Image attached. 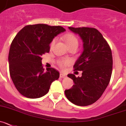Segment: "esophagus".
I'll return each mask as SVG.
<instances>
[{"label": "esophagus", "instance_id": "1", "mask_svg": "<svg viewBox=\"0 0 126 126\" xmlns=\"http://www.w3.org/2000/svg\"><path fill=\"white\" fill-rule=\"evenodd\" d=\"M60 77L62 78H64L66 77V75L65 74L62 73H61L60 75Z\"/></svg>", "mask_w": 126, "mask_h": 126}]
</instances>
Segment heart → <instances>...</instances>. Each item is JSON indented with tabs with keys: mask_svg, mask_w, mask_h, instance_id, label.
Returning <instances> with one entry per match:
<instances>
[{
	"mask_svg": "<svg viewBox=\"0 0 126 126\" xmlns=\"http://www.w3.org/2000/svg\"><path fill=\"white\" fill-rule=\"evenodd\" d=\"M63 38L66 44L68 47H71V46H76L78 47V40L77 37L75 36V35L72 33H67L63 36ZM56 40L53 39L51 43V46L53 45L54 43H55ZM70 64V61L68 60H62L58 61V64L61 67L64 66L68 65Z\"/></svg>",
	"mask_w": 126,
	"mask_h": 126,
	"instance_id": "obj_1",
	"label": "heart"
}]
</instances>
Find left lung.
<instances>
[{
    "mask_svg": "<svg viewBox=\"0 0 126 126\" xmlns=\"http://www.w3.org/2000/svg\"><path fill=\"white\" fill-rule=\"evenodd\" d=\"M69 29L79 35L83 51L75 63V71H83L81 77L69 74L73 80L72 88L64 91L67 99L80 106L93 104L100 98L111 79L112 56L111 48L97 29L89 27Z\"/></svg>",
    "mask_w": 126,
    "mask_h": 126,
    "instance_id": "left-lung-1",
    "label": "left lung"
}]
</instances>
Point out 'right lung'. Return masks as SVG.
I'll list each match as a JSON object with an SVG mask.
<instances>
[{
  "label": "right lung",
  "instance_id": "1",
  "mask_svg": "<svg viewBox=\"0 0 126 126\" xmlns=\"http://www.w3.org/2000/svg\"><path fill=\"white\" fill-rule=\"evenodd\" d=\"M61 26L27 25L17 34L9 53L10 77L18 92L29 98H38L49 91L59 72L53 68L45 70L42 56L50 51L55 36L65 31Z\"/></svg>",
  "mask_w": 126,
  "mask_h": 126
}]
</instances>
